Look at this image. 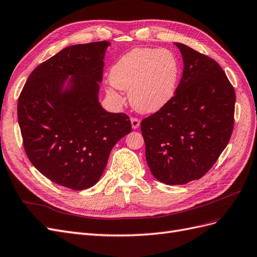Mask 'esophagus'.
I'll return each instance as SVG.
<instances>
[{
	"instance_id": "esophagus-1",
	"label": "esophagus",
	"mask_w": 257,
	"mask_h": 257,
	"mask_svg": "<svg viewBox=\"0 0 257 257\" xmlns=\"http://www.w3.org/2000/svg\"><path fill=\"white\" fill-rule=\"evenodd\" d=\"M131 123H132V127L136 130V128L139 127V125H141V120L137 119V118H132Z\"/></svg>"
}]
</instances>
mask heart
I'll return each instance as SVG.
<instances>
[{
    "instance_id": "1",
    "label": "heart",
    "mask_w": 257,
    "mask_h": 257,
    "mask_svg": "<svg viewBox=\"0 0 257 257\" xmlns=\"http://www.w3.org/2000/svg\"><path fill=\"white\" fill-rule=\"evenodd\" d=\"M179 73V61L169 49L134 48L112 65L109 82L128 92L137 111L149 113L161 109L174 96Z\"/></svg>"
}]
</instances>
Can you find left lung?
Returning <instances> with one entry per match:
<instances>
[{"instance_id":"left-lung-1","label":"left lung","mask_w":257,"mask_h":257,"mask_svg":"<svg viewBox=\"0 0 257 257\" xmlns=\"http://www.w3.org/2000/svg\"><path fill=\"white\" fill-rule=\"evenodd\" d=\"M183 74L175 95L142 121L146 160L168 185L203 177L226 148L234 128L236 94L216 62L180 43Z\"/></svg>"}]
</instances>
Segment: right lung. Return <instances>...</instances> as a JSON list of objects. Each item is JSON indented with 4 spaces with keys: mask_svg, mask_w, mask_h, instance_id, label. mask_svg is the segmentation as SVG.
Listing matches in <instances>:
<instances>
[{
    "mask_svg": "<svg viewBox=\"0 0 257 257\" xmlns=\"http://www.w3.org/2000/svg\"><path fill=\"white\" fill-rule=\"evenodd\" d=\"M109 45L94 42L61 50L30 74L18 98L29 160L49 180L75 191L99 180L111 149L132 131L127 114L108 112L98 102Z\"/></svg>",
    "mask_w": 257,
    "mask_h": 257,
    "instance_id": "1",
    "label": "right lung"
}]
</instances>
